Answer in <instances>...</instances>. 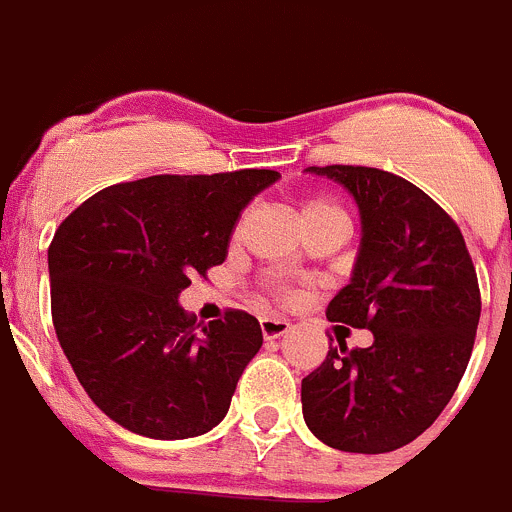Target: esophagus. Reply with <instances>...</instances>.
I'll list each match as a JSON object with an SVG mask.
<instances>
[{
    "label": "esophagus",
    "instance_id": "obj_1",
    "mask_svg": "<svg viewBox=\"0 0 512 512\" xmlns=\"http://www.w3.org/2000/svg\"><path fill=\"white\" fill-rule=\"evenodd\" d=\"M259 325H261V333H264V338H279V336H284L289 328H292V325H289L284 318H261Z\"/></svg>",
    "mask_w": 512,
    "mask_h": 512
}]
</instances>
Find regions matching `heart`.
I'll return each instance as SVG.
<instances>
[{
  "mask_svg": "<svg viewBox=\"0 0 512 512\" xmlns=\"http://www.w3.org/2000/svg\"><path fill=\"white\" fill-rule=\"evenodd\" d=\"M318 217H343V212H341V207L333 205V202L320 200V197H312V200H307L305 205L300 207V220L305 223V220H318ZM279 295L289 297L292 292H289L287 287H279Z\"/></svg>",
  "mask_w": 512,
  "mask_h": 512,
  "instance_id": "1",
  "label": "heart"
}]
</instances>
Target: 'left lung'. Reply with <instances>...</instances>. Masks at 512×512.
Listing matches in <instances>:
<instances>
[{"instance_id":"8db88e82","label":"left lung","mask_w":512,"mask_h":512,"mask_svg":"<svg viewBox=\"0 0 512 512\" xmlns=\"http://www.w3.org/2000/svg\"><path fill=\"white\" fill-rule=\"evenodd\" d=\"M341 182L361 212L351 284L328 302L330 323L372 330V346L338 338L302 379V415L323 443L387 454L415 441L467 372L482 297L454 217L402 176L369 166H310Z\"/></svg>"}]
</instances>
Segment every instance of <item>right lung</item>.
<instances>
[{
    "label": "right lung",
    "mask_w": 512,
    "mask_h": 512,
    "mask_svg": "<svg viewBox=\"0 0 512 512\" xmlns=\"http://www.w3.org/2000/svg\"><path fill=\"white\" fill-rule=\"evenodd\" d=\"M271 169L161 174L112 184L56 228L51 315L92 402L148 438L202 436L225 418L259 354V320L225 310L210 325L179 305L194 274L223 264L233 225Z\"/></svg>",
    "instance_id": "obj_1"
}]
</instances>
